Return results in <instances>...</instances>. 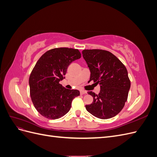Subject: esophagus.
Segmentation results:
<instances>
[{"mask_svg":"<svg viewBox=\"0 0 157 157\" xmlns=\"http://www.w3.org/2000/svg\"><path fill=\"white\" fill-rule=\"evenodd\" d=\"M80 94L81 95H83V94H87V92L86 91V90H81L80 91Z\"/></svg>","mask_w":157,"mask_h":157,"instance_id":"1","label":"esophagus"}]
</instances>
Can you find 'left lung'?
I'll use <instances>...</instances> for the list:
<instances>
[{
  "instance_id": "1",
  "label": "left lung",
  "mask_w": 157,
  "mask_h": 157,
  "mask_svg": "<svg viewBox=\"0 0 157 157\" xmlns=\"http://www.w3.org/2000/svg\"><path fill=\"white\" fill-rule=\"evenodd\" d=\"M82 53L91 73L89 81L93 80L101 88L98 94L88 92L94 101L86 105V110L101 119L116 116L124 107L130 88L126 67L115 55L107 50H84Z\"/></svg>"
}]
</instances>
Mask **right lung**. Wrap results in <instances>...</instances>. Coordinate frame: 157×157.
<instances>
[{"label":"right lung","instance_id":"obj_1","mask_svg":"<svg viewBox=\"0 0 157 157\" xmlns=\"http://www.w3.org/2000/svg\"><path fill=\"white\" fill-rule=\"evenodd\" d=\"M80 58L78 49L58 48L46 52L37 61L29 83L32 102L42 116L54 120L69 111L80 92L65 88L59 81L65 78L68 66Z\"/></svg>","mask_w":157,"mask_h":157}]
</instances>
